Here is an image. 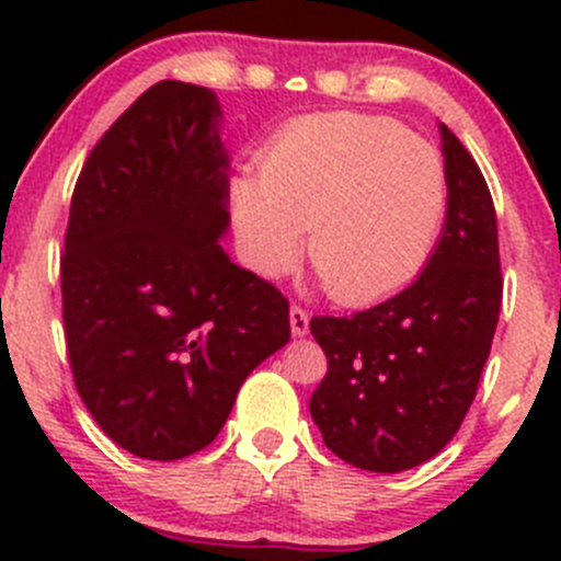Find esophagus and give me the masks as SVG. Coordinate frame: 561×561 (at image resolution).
<instances>
[{"label":"esophagus","instance_id":"34e87169","mask_svg":"<svg viewBox=\"0 0 561 561\" xmlns=\"http://www.w3.org/2000/svg\"><path fill=\"white\" fill-rule=\"evenodd\" d=\"M290 331L293 336H307L309 333V312L301 307H290Z\"/></svg>","mask_w":561,"mask_h":561}]
</instances>
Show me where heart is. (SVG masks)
Returning a JSON list of instances; mask_svg holds the SVG:
<instances>
[{
    "instance_id": "b5f03b06",
    "label": "heart",
    "mask_w": 561,
    "mask_h": 561,
    "mask_svg": "<svg viewBox=\"0 0 561 561\" xmlns=\"http://www.w3.org/2000/svg\"><path fill=\"white\" fill-rule=\"evenodd\" d=\"M448 197L432 144L386 116L322 113L268 146L260 179L233 181L230 208L254 274H285L309 230V263L328 296L369 304L426 268Z\"/></svg>"
}]
</instances>
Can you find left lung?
Masks as SVG:
<instances>
[{"label":"left lung","instance_id":"1","mask_svg":"<svg viewBox=\"0 0 561 561\" xmlns=\"http://www.w3.org/2000/svg\"><path fill=\"white\" fill-rule=\"evenodd\" d=\"M448 171L443 236L407 290L353 317H312L328 358L309 412L322 443L369 472H404L454 439L502 307L496 211L478 162L439 124Z\"/></svg>","mask_w":561,"mask_h":561}]
</instances>
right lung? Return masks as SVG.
Masks as SVG:
<instances>
[{
    "label": "right lung",
    "instance_id": "add662e5",
    "mask_svg": "<svg viewBox=\"0 0 561 561\" xmlns=\"http://www.w3.org/2000/svg\"><path fill=\"white\" fill-rule=\"evenodd\" d=\"M206 87L160 81L78 175L61 257L67 355L83 404L118 448L175 461L206 448L241 382L290 342V304L239 268L230 157Z\"/></svg>",
    "mask_w": 561,
    "mask_h": 561
}]
</instances>
